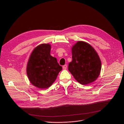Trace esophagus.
I'll list each match as a JSON object with an SVG mask.
<instances>
[{
  "label": "esophagus",
  "mask_w": 124,
  "mask_h": 124,
  "mask_svg": "<svg viewBox=\"0 0 124 124\" xmlns=\"http://www.w3.org/2000/svg\"><path fill=\"white\" fill-rule=\"evenodd\" d=\"M67 68V65H65L64 66H62V68L63 70H66Z\"/></svg>",
  "instance_id": "1"
}]
</instances>
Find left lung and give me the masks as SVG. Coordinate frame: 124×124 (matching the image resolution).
Returning a JSON list of instances; mask_svg holds the SVG:
<instances>
[{
  "label": "left lung",
  "instance_id": "left-lung-1",
  "mask_svg": "<svg viewBox=\"0 0 124 124\" xmlns=\"http://www.w3.org/2000/svg\"><path fill=\"white\" fill-rule=\"evenodd\" d=\"M72 61L68 70L74 78L82 85H87L96 81L101 69L99 56L91 44L78 41L71 47Z\"/></svg>",
  "mask_w": 124,
  "mask_h": 124
}]
</instances>
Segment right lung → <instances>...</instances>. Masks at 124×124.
<instances>
[{"mask_svg":"<svg viewBox=\"0 0 124 124\" xmlns=\"http://www.w3.org/2000/svg\"><path fill=\"white\" fill-rule=\"evenodd\" d=\"M51 46L49 43L38 45L29 56L26 73L31 84L40 89H46L53 84L62 67L57 59L50 54Z\"/></svg>","mask_w":124,"mask_h":124,"instance_id":"add662e5","label":"right lung"}]
</instances>
